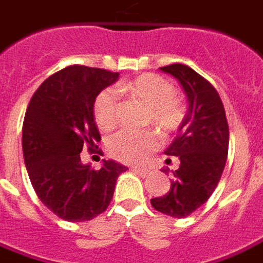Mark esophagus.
Returning a JSON list of instances; mask_svg holds the SVG:
<instances>
[{"label": "esophagus", "instance_id": "obj_1", "mask_svg": "<svg viewBox=\"0 0 263 263\" xmlns=\"http://www.w3.org/2000/svg\"><path fill=\"white\" fill-rule=\"evenodd\" d=\"M134 172H135L137 175H140L141 177H147L149 175V170L145 167H135L134 168Z\"/></svg>", "mask_w": 263, "mask_h": 263}]
</instances>
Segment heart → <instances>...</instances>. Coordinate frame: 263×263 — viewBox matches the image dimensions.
<instances>
[{
  "label": "heart",
  "mask_w": 263,
  "mask_h": 263,
  "mask_svg": "<svg viewBox=\"0 0 263 263\" xmlns=\"http://www.w3.org/2000/svg\"><path fill=\"white\" fill-rule=\"evenodd\" d=\"M126 93L147 106L145 121L153 123L161 134L172 135L185 122L186 107L175 95V87L157 74H142L119 86ZM93 114L102 131H110L118 123V96L114 88H106L96 97ZM159 147V137L153 131H121L109 141V153L125 163H140Z\"/></svg>",
  "instance_id": "heart-1"
}]
</instances>
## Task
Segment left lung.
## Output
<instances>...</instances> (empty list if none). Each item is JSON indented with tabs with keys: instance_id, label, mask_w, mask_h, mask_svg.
I'll list each match as a JSON object with an SVG mask.
<instances>
[{
	"instance_id": "8db88e82",
	"label": "left lung",
	"mask_w": 263,
	"mask_h": 263,
	"mask_svg": "<svg viewBox=\"0 0 263 263\" xmlns=\"http://www.w3.org/2000/svg\"><path fill=\"white\" fill-rule=\"evenodd\" d=\"M180 83L189 107L185 122L164 154L179 159L167 194L153 198L159 213L183 218L204 205L221 179L229 153V123L217 90L183 64L161 67ZM167 172V170H163Z\"/></svg>"
}]
</instances>
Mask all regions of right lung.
<instances>
[{
	"instance_id": "obj_1",
	"label": "right lung",
	"mask_w": 263,
	"mask_h": 263,
	"mask_svg": "<svg viewBox=\"0 0 263 263\" xmlns=\"http://www.w3.org/2000/svg\"><path fill=\"white\" fill-rule=\"evenodd\" d=\"M118 72L71 65L46 78L34 91L23 122V156L33 189L59 218L88 221L106 211L118 176L128 170L103 160L99 170L83 164L80 153L97 148L96 97Z\"/></svg>"
}]
</instances>
